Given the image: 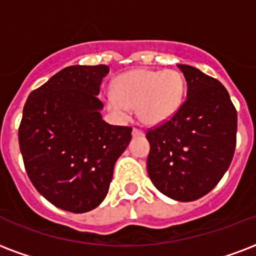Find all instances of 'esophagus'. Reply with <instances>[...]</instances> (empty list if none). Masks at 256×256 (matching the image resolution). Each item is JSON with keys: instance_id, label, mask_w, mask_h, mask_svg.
Instances as JSON below:
<instances>
[{"instance_id": "esophagus-1", "label": "esophagus", "mask_w": 256, "mask_h": 256, "mask_svg": "<svg viewBox=\"0 0 256 256\" xmlns=\"http://www.w3.org/2000/svg\"><path fill=\"white\" fill-rule=\"evenodd\" d=\"M144 136V132L140 130V128H132V136Z\"/></svg>"}]
</instances>
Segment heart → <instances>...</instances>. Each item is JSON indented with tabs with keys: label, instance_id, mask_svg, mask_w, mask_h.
I'll use <instances>...</instances> for the list:
<instances>
[{
	"label": "heart",
	"instance_id": "heart-1",
	"mask_svg": "<svg viewBox=\"0 0 256 256\" xmlns=\"http://www.w3.org/2000/svg\"><path fill=\"white\" fill-rule=\"evenodd\" d=\"M185 95V79L176 70L124 72L115 82L114 92L104 96L112 112L126 116L130 107L145 124H162L178 111Z\"/></svg>",
	"mask_w": 256,
	"mask_h": 256
}]
</instances>
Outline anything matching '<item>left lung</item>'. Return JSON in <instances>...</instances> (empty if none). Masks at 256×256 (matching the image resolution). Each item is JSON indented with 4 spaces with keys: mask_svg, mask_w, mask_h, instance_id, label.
Segmentation results:
<instances>
[{
    "mask_svg": "<svg viewBox=\"0 0 256 256\" xmlns=\"http://www.w3.org/2000/svg\"><path fill=\"white\" fill-rule=\"evenodd\" d=\"M186 99L170 120L150 128L148 173L154 186L177 202H193L218 185L234 157L238 115L219 80L190 66Z\"/></svg>",
    "mask_w": 256,
    "mask_h": 256,
    "instance_id": "8db88e82",
    "label": "left lung"
}]
</instances>
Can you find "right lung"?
<instances>
[{
  "label": "right lung",
  "mask_w": 256,
  "mask_h": 256,
  "mask_svg": "<svg viewBox=\"0 0 256 256\" xmlns=\"http://www.w3.org/2000/svg\"><path fill=\"white\" fill-rule=\"evenodd\" d=\"M107 66H70L29 94L18 128L25 170L60 210L83 214L104 200L132 128L102 120Z\"/></svg>",
  "instance_id": "right-lung-1"
}]
</instances>
